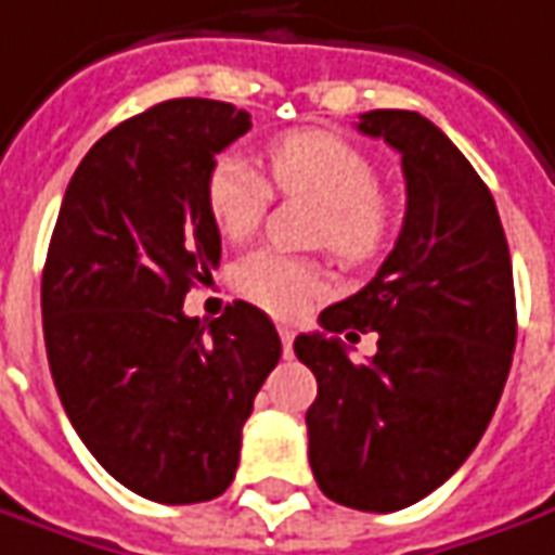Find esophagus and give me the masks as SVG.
<instances>
[{"instance_id":"esophagus-1","label":"esophagus","mask_w":555,"mask_h":555,"mask_svg":"<svg viewBox=\"0 0 555 555\" xmlns=\"http://www.w3.org/2000/svg\"><path fill=\"white\" fill-rule=\"evenodd\" d=\"M279 340H282V349H285V358H292L294 327H292V325H279Z\"/></svg>"}]
</instances>
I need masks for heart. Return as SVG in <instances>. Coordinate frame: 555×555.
Instances as JSON below:
<instances>
[{
    "mask_svg": "<svg viewBox=\"0 0 555 555\" xmlns=\"http://www.w3.org/2000/svg\"><path fill=\"white\" fill-rule=\"evenodd\" d=\"M267 169L276 191L307 194L325 206L319 243L343 263H367L386 251L395 233V203L376 188V164L352 142L325 130H294L267 149ZM203 194L218 233L246 240L261 224L273 188L243 157L228 154L209 169ZM233 282L243 297L276 315H297L325 292L319 263L276 248L246 255Z\"/></svg>",
    "mask_w": 555,
    "mask_h": 555,
    "instance_id": "obj_1",
    "label": "heart"
}]
</instances>
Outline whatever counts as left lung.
<instances>
[{"label":"left lung","mask_w":555,"mask_h":555,"mask_svg":"<svg viewBox=\"0 0 555 555\" xmlns=\"http://www.w3.org/2000/svg\"><path fill=\"white\" fill-rule=\"evenodd\" d=\"M358 130L401 154L404 228L376 276L319 315L325 334H300L294 352L319 383L307 410L319 489L391 514L447 483L480 443L514 361V270L489 188L431 120L376 108ZM343 330H376L377 356L356 365Z\"/></svg>","instance_id":"left-lung-1"}]
</instances>
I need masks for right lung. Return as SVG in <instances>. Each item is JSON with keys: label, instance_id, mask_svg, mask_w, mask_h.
<instances>
[{"label": "right lung", "instance_id": "add662e5", "mask_svg": "<svg viewBox=\"0 0 555 555\" xmlns=\"http://www.w3.org/2000/svg\"><path fill=\"white\" fill-rule=\"evenodd\" d=\"M248 130V112L197 96L108 130L72 176L41 273L48 364L72 428L120 486L160 504L233 483L243 425L282 356L246 300L212 322L182 309L221 258L206 176Z\"/></svg>", "mask_w": 555, "mask_h": 555}]
</instances>
